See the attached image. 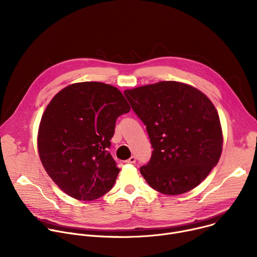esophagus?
I'll return each mask as SVG.
<instances>
[{
	"label": "esophagus",
	"instance_id": "esophagus-1",
	"mask_svg": "<svg viewBox=\"0 0 257 257\" xmlns=\"http://www.w3.org/2000/svg\"><path fill=\"white\" fill-rule=\"evenodd\" d=\"M125 163H127V164H135V163H136V157L132 156L130 159H128L127 161H125Z\"/></svg>",
	"mask_w": 257,
	"mask_h": 257
}]
</instances>
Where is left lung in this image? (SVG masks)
<instances>
[{"instance_id": "8db88e82", "label": "left lung", "mask_w": 257, "mask_h": 257, "mask_svg": "<svg viewBox=\"0 0 257 257\" xmlns=\"http://www.w3.org/2000/svg\"><path fill=\"white\" fill-rule=\"evenodd\" d=\"M146 126L153 154L140 173L155 190L178 195L195 188L216 166L223 134L212 102L198 89L176 81L124 91Z\"/></svg>"}]
</instances>
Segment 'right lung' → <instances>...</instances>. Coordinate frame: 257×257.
Here are the masks:
<instances>
[{
  "label": "right lung",
  "mask_w": 257,
  "mask_h": 257,
  "mask_svg": "<svg viewBox=\"0 0 257 257\" xmlns=\"http://www.w3.org/2000/svg\"><path fill=\"white\" fill-rule=\"evenodd\" d=\"M130 106L116 87L101 82L67 86L51 100L39 129L43 166L61 190L83 201L112 189L120 169L108 153L118 117Z\"/></svg>",
  "instance_id": "add662e5"
}]
</instances>
